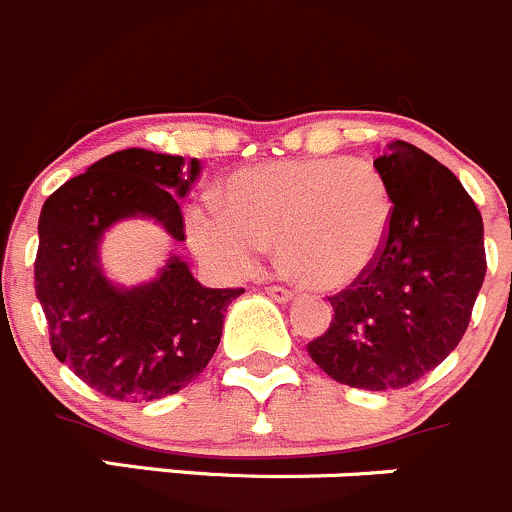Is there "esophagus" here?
<instances>
[{"label":"esophagus","instance_id":"obj_1","mask_svg":"<svg viewBox=\"0 0 512 512\" xmlns=\"http://www.w3.org/2000/svg\"><path fill=\"white\" fill-rule=\"evenodd\" d=\"M266 293L271 298H276L278 303H288L293 298V291L286 286H266Z\"/></svg>","mask_w":512,"mask_h":512}]
</instances>
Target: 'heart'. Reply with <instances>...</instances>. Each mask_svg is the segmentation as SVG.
Here are the masks:
<instances>
[{
  "instance_id": "1",
  "label": "heart",
  "mask_w": 512,
  "mask_h": 512,
  "mask_svg": "<svg viewBox=\"0 0 512 512\" xmlns=\"http://www.w3.org/2000/svg\"><path fill=\"white\" fill-rule=\"evenodd\" d=\"M391 224V186L373 161L321 156L231 174L221 201L189 206L186 239L229 276L254 273L276 241L278 261L296 281L336 291L376 263Z\"/></svg>"
}]
</instances>
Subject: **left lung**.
Returning a JSON list of instances; mask_svg holds the SVG:
<instances>
[{"label": "left lung", "instance_id": "left-lung-1", "mask_svg": "<svg viewBox=\"0 0 512 512\" xmlns=\"http://www.w3.org/2000/svg\"><path fill=\"white\" fill-rule=\"evenodd\" d=\"M373 164L393 194L381 256L331 296L333 321L308 356L338 383L398 391L421 381L463 338L485 278L483 219L455 174L408 141Z\"/></svg>", "mask_w": 512, "mask_h": 512}]
</instances>
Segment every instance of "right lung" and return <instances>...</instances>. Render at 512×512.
Instances as JSON below:
<instances>
[{
    "mask_svg": "<svg viewBox=\"0 0 512 512\" xmlns=\"http://www.w3.org/2000/svg\"><path fill=\"white\" fill-rule=\"evenodd\" d=\"M201 164L124 149L59 186L42 206L34 288L54 356L114 401L144 403L189 386L216 353L226 308L244 288H206L169 256L159 276L121 288L104 276L99 244L124 219H154L184 241L179 199Z\"/></svg>",
    "mask_w": 512,
    "mask_h": 512,
    "instance_id": "right-lung-1",
    "label": "right lung"
}]
</instances>
